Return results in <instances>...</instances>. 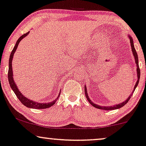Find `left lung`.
<instances>
[{
  "label": "left lung",
  "mask_w": 146,
  "mask_h": 146,
  "mask_svg": "<svg viewBox=\"0 0 146 146\" xmlns=\"http://www.w3.org/2000/svg\"><path fill=\"white\" fill-rule=\"evenodd\" d=\"M129 38V40H130V44H131V50H132V52H133V55L134 56V58H135V62L136 63V71H137V82H136L135 85V87L133 88V92H131V95L127 98V100H125L124 102H121V103H119V104H115V105H113V106H100V105H98L96 104H94V102H92V100H90V98L88 96V93H87V88H86V86H85L84 88H85V94H86V98L88 100V101L90 103V104L92 105L94 107H95V108H98V109H101V110H115V109H119V108H121V107H123L124 105H125L127 104V102H129V100L131 97L132 96L133 94V92L135 91V88H137V86H138V84H139V78H140V69H139V61H138V56H137V52H136L135 49V47H134V44H133V38L131 37L129 35L128 36Z\"/></svg>",
  "instance_id": "8db88e82"
}]
</instances>
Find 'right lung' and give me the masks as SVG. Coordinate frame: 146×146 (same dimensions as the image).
<instances>
[{"mask_svg": "<svg viewBox=\"0 0 146 146\" xmlns=\"http://www.w3.org/2000/svg\"><path fill=\"white\" fill-rule=\"evenodd\" d=\"M29 32H28L26 34L22 35V36L20 37L19 39L17 40V41L16 42V44L15 45V46L13 49V50L11 52L10 54V57H9V71H8V79H9V84H10L11 88L13 90V91L15 92V95L17 96V97L18 98V99L21 101V102L23 104L24 106H25L26 107H28V108H36V109H44V108H48L49 107H51L52 106H53L55 104V102H56L57 100L58 99V98L60 96V90L59 94H58V97L56 98V99L54 100V101L50 102H46V103H40V102H34V101L32 100H29V98H27L25 96L22 94L21 93V92L19 91V89H18L17 86L15 83V81L13 79V69H12V60L13 58V56L17 48L18 45H19V42L21 41L22 39H23L25 37H26L27 35L29 34Z\"/></svg>", "mask_w": 146, "mask_h": 146, "instance_id": "add662e5", "label": "right lung"}]
</instances>
